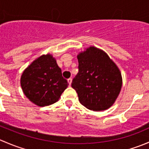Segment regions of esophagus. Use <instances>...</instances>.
<instances>
[{
    "label": "esophagus",
    "instance_id": "esophagus-1",
    "mask_svg": "<svg viewBox=\"0 0 149 149\" xmlns=\"http://www.w3.org/2000/svg\"><path fill=\"white\" fill-rule=\"evenodd\" d=\"M68 82L69 85H70L72 83V78H69V79H68Z\"/></svg>",
    "mask_w": 149,
    "mask_h": 149
}]
</instances>
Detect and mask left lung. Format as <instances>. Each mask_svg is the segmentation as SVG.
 Masks as SVG:
<instances>
[{
    "instance_id": "1",
    "label": "left lung",
    "mask_w": 149,
    "mask_h": 149,
    "mask_svg": "<svg viewBox=\"0 0 149 149\" xmlns=\"http://www.w3.org/2000/svg\"><path fill=\"white\" fill-rule=\"evenodd\" d=\"M79 73L71 86L78 94L80 103L93 111L110 107L120 92L121 73L107 54L89 47L77 56Z\"/></svg>"
}]
</instances>
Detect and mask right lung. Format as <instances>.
Masks as SVG:
<instances>
[{"label":"right lung","instance_id":"right-lung-1","mask_svg":"<svg viewBox=\"0 0 149 149\" xmlns=\"http://www.w3.org/2000/svg\"><path fill=\"white\" fill-rule=\"evenodd\" d=\"M21 86L24 94L37 106L45 107L58 101L68 86L61 69L50 54L33 61L23 72Z\"/></svg>","mask_w":149,"mask_h":149}]
</instances>
